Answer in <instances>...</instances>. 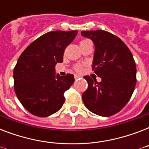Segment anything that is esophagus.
<instances>
[{
    "label": "esophagus",
    "mask_w": 149,
    "mask_h": 149,
    "mask_svg": "<svg viewBox=\"0 0 149 149\" xmlns=\"http://www.w3.org/2000/svg\"><path fill=\"white\" fill-rule=\"evenodd\" d=\"M80 77H82V76H80V75H78V74H75V75H74L75 79H79V78H80Z\"/></svg>",
    "instance_id": "obj_1"
}]
</instances>
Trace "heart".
Masks as SVG:
<instances>
[{
	"label": "heart",
	"mask_w": 149,
	"mask_h": 149,
	"mask_svg": "<svg viewBox=\"0 0 149 149\" xmlns=\"http://www.w3.org/2000/svg\"><path fill=\"white\" fill-rule=\"evenodd\" d=\"M74 70H76L77 72H82V71H83V66H82V65H80V64H77V65H74Z\"/></svg>",
	"instance_id": "heart-1"
}]
</instances>
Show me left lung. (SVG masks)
I'll return each instance as SVG.
<instances>
[{"instance_id":"obj_1","label":"left lung","mask_w":149,"mask_h":149,"mask_svg":"<svg viewBox=\"0 0 149 149\" xmlns=\"http://www.w3.org/2000/svg\"><path fill=\"white\" fill-rule=\"evenodd\" d=\"M93 41V70L101 81L84 77L88 87L82 98L89 111L102 117L113 115L129 101L136 84V65L132 52L120 38L104 30L83 31Z\"/></svg>"}]
</instances>
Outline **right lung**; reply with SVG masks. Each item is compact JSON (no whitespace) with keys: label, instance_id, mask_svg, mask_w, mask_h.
I'll list each match as a JSON object with an SVG mask.
<instances>
[{"label":"right lung","instance_id":"right-lung-1","mask_svg":"<svg viewBox=\"0 0 149 149\" xmlns=\"http://www.w3.org/2000/svg\"><path fill=\"white\" fill-rule=\"evenodd\" d=\"M77 33L76 30L49 31L20 56L14 69L15 91L21 104L34 115L48 117L64 104V93L72 85L74 77L56 75L55 66L63 63L65 49Z\"/></svg>","mask_w":149,"mask_h":149}]
</instances>
